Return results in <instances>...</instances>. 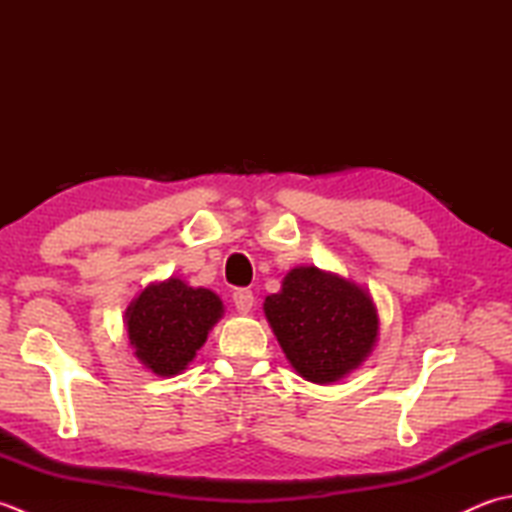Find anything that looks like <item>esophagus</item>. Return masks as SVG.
<instances>
[{"mask_svg":"<svg viewBox=\"0 0 512 512\" xmlns=\"http://www.w3.org/2000/svg\"><path fill=\"white\" fill-rule=\"evenodd\" d=\"M233 303H235V308H237L239 312H242V314L250 312V308H253V303H255L253 290H248V288H237V290L233 292Z\"/></svg>","mask_w":512,"mask_h":512,"instance_id":"obj_1","label":"esophagus"}]
</instances>
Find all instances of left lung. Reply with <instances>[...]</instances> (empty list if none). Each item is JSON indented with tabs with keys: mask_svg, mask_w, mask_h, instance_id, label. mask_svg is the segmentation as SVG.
<instances>
[{
	"mask_svg": "<svg viewBox=\"0 0 512 512\" xmlns=\"http://www.w3.org/2000/svg\"><path fill=\"white\" fill-rule=\"evenodd\" d=\"M266 319L290 365L310 383H334L372 352L378 317L363 288L317 266L290 270Z\"/></svg>",
	"mask_w": 512,
	"mask_h": 512,
	"instance_id": "8db88e82",
	"label": "left lung"
}]
</instances>
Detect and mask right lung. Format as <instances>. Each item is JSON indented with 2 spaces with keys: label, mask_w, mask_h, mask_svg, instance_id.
<instances>
[{
  "label": "right lung",
  "mask_w": 512,
  "mask_h": 512,
  "mask_svg": "<svg viewBox=\"0 0 512 512\" xmlns=\"http://www.w3.org/2000/svg\"><path fill=\"white\" fill-rule=\"evenodd\" d=\"M220 317L222 301L215 292L173 277L147 286L125 312L134 354L158 376L180 374Z\"/></svg>",
  "instance_id": "1"
}]
</instances>
